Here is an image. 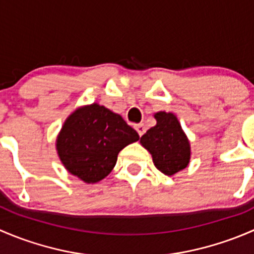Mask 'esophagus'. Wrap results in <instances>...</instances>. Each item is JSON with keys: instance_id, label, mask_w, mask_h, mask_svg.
<instances>
[{"instance_id": "1", "label": "esophagus", "mask_w": 254, "mask_h": 254, "mask_svg": "<svg viewBox=\"0 0 254 254\" xmlns=\"http://www.w3.org/2000/svg\"><path fill=\"white\" fill-rule=\"evenodd\" d=\"M135 129H136L137 134H139L140 136H142V135L145 134V131H146V127H145V125H143V124L135 125Z\"/></svg>"}]
</instances>
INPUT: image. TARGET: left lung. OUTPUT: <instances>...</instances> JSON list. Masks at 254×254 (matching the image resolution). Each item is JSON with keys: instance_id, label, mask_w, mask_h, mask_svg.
Here are the masks:
<instances>
[{"instance_id": "left-lung-1", "label": "left lung", "mask_w": 254, "mask_h": 254, "mask_svg": "<svg viewBox=\"0 0 254 254\" xmlns=\"http://www.w3.org/2000/svg\"><path fill=\"white\" fill-rule=\"evenodd\" d=\"M155 118L157 124L142 135L140 142L150 151L157 170L172 176L188 166L190 146L175 114L160 112Z\"/></svg>"}]
</instances>
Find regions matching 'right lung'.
Wrapping results in <instances>:
<instances>
[{"label": "right lung", "instance_id": "right-lung-1", "mask_svg": "<svg viewBox=\"0 0 254 254\" xmlns=\"http://www.w3.org/2000/svg\"><path fill=\"white\" fill-rule=\"evenodd\" d=\"M139 140V134L103 106L79 108L67 118L56 141L66 170L86 183H96L111 173L118 153Z\"/></svg>", "mask_w": 254, "mask_h": 254}]
</instances>
